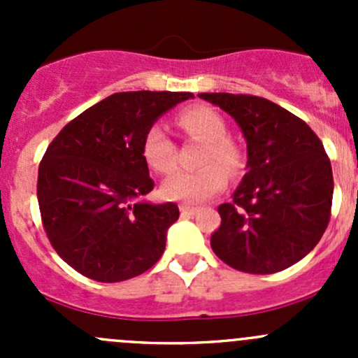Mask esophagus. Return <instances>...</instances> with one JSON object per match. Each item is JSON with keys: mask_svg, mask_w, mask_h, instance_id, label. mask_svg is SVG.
Segmentation results:
<instances>
[{"mask_svg": "<svg viewBox=\"0 0 358 358\" xmlns=\"http://www.w3.org/2000/svg\"><path fill=\"white\" fill-rule=\"evenodd\" d=\"M197 211H199V209L194 208V206H189V204L180 206V213H182V216H192V215H196Z\"/></svg>", "mask_w": 358, "mask_h": 358, "instance_id": "esophagus-1", "label": "esophagus"}]
</instances>
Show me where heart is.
Listing matches in <instances>:
<instances>
[{
  "mask_svg": "<svg viewBox=\"0 0 358 358\" xmlns=\"http://www.w3.org/2000/svg\"><path fill=\"white\" fill-rule=\"evenodd\" d=\"M178 124L190 136L206 142L197 171H176L162 182L161 192L166 199L197 204L211 199L227 185V171H236L241 164L239 149L227 138V124L220 112L211 107H189L178 115ZM143 157L157 173H169L176 164V147L162 122L150 126L143 138ZM220 162L224 167L213 165Z\"/></svg>",
  "mask_w": 358,
  "mask_h": 358,
  "instance_id": "1",
  "label": "heart"
}]
</instances>
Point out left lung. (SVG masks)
<instances>
[{"label": "left lung", "mask_w": 358, "mask_h": 358, "mask_svg": "<svg viewBox=\"0 0 358 358\" xmlns=\"http://www.w3.org/2000/svg\"><path fill=\"white\" fill-rule=\"evenodd\" d=\"M234 117L248 149V173L232 202L218 208L222 225L211 248L246 273H275L305 258L326 232L333 204V169L319 136L305 121L266 99L199 93Z\"/></svg>", "instance_id": "obj_1"}]
</instances>
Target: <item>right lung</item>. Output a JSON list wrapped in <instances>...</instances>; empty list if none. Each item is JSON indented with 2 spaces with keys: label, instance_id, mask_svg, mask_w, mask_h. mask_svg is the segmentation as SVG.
Segmentation results:
<instances>
[{
  "label": "right lung",
  "instance_id": "obj_1",
  "mask_svg": "<svg viewBox=\"0 0 358 358\" xmlns=\"http://www.w3.org/2000/svg\"><path fill=\"white\" fill-rule=\"evenodd\" d=\"M183 92L114 93L55 136L38 171V202L50 243L85 277L121 282L156 265L175 202L143 201L154 189L143 138Z\"/></svg>",
  "mask_w": 358,
  "mask_h": 358
}]
</instances>
